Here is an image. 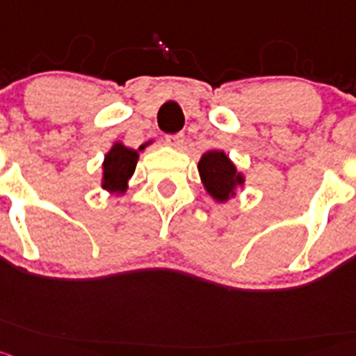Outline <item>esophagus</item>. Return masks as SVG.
I'll list each match as a JSON object with an SVG mask.
<instances>
[{
  "instance_id": "34e87169",
  "label": "esophagus",
  "mask_w": 356,
  "mask_h": 356,
  "mask_svg": "<svg viewBox=\"0 0 356 356\" xmlns=\"http://www.w3.org/2000/svg\"><path fill=\"white\" fill-rule=\"evenodd\" d=\"M166 145L177 148V150H182V147H184V134L166 136Z\"/></svg>"
}]
</instances>
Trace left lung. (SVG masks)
I'll use <instances>...</instances> for the list:
<instances>
[{
    "mask_svg": "<svg viewBox=\"0 0 356 356\" xmlns=\"http://www.w3.org/2000/svg\"><path fill=\"white\" fill-rule=\"evenodd\" d=\"M197 168L206 193L218 204H225L236 197L238 190L245 186V174L240 172L231 157L218 148L202 154Z\"/></svg>",
    "mask_w": 356,
    "mask_h": 356,
    "instance_id": "8db88e82",
    "label": "left lung"
}]
</instances>
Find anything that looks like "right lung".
<instances>
[{
    "label": "right lung",
    "instance_id": "right-lung-1",
    "mask_svg": "<svg viewBox=\"0 0 356 356\" xmlns=\"http://www.w3.org/2000/svg\"><path fill=\"white\" fill-rule=\"evenodd\" d=\"M141 150L143 147L136 150V148L125 147L122 141H114L102 163V190L107 191L109 195H123L129 188V181L134 175Z\"/></svg>",
    "mask_w": 356,
    "mask_h": 356
}]
</instances>
